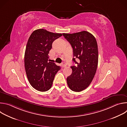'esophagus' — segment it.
<instances>
[{
	"instance_id": "34e87169",
	"label": "esophagus",
	"mask_w": 127,
	"mask_h": 127,
	"mask_svg": "<svg viewBox=\"0 0 127 127\" xmlns=\"http://www.w3.org/2000/svg\"><path fill=\"white\" fill-rule=\"evenodd\" d=\"M61 65H62V66L63 68L66 67V64L65 63V62H63V63H62Z\"/></svg>"
}]
</instances>
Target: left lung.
<instances>
[{
    "label": "left lung",
    "instance_id": "8db88e82",
    "mask_svg": "<svg viewBox=\"0 0 127 127\" xmlns=\"http://www.w3.org/2000/svg\"><path fill=\"white\" fill-rule=\"evenodd\" d=\"M63 35L73 48L74 58L72 60L76 64L71 66L72 72L67 78V84L72 91L80 92L90 85L95 74L98 58L97 42L87 31Z\"/></svg>",
    "mask_w": 127,
    "mask_h": 127
}]
</instances>
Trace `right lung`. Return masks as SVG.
Returning <instances> with one entry per match:
<instances>
[{
  "mask_svg": "<svg viewBox=\"0 0 127 127\" xmlns=\"http://www.w3.org/2000/svg\"><path fill=\"white\" fill-rule=\"evenodd\" d=\"M62 33L43 29L34 31L28 40L25 53V67L31 85L36 90L46 92L50 89L60 67L49 60L53 42Z\"/></svg>",
  "mask_w": 127,
  "mask_h": 127,
  "instance_id": "1",
  "label": "right lung"
}]
</instances>
